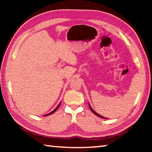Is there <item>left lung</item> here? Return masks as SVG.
I'll return each mask as SVG.
<instances>
[{
	"mask_svg": "<svg viewBox=\"0 0 152 152\" xmlns=\"http://www.w3.org/2000/svg\"><path fill=\"white\" fill-rule=\"evenodd\" d=\"M88 104H89V107H90V109H91V111L94 113V115H96V116H98V117H101V118H103V119H107V118H106V117H102V116H101V115H100L99 114H98V113H96V112H95L94 110L92 109V108L91 107V105H90V104L88 103Z\"/></svg>",
	"mask_w": 152,
	"mask_h": 152,
	"instance_id": "8db88e82",
	"label": "left lung"
}]
</instances>
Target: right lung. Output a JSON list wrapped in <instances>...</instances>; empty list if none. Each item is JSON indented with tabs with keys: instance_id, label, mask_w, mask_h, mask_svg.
I'll list each match as a JSON object with an SVG mask.
<instances>
[{
	"instance_id": "right-lung-1",
	"label": "right lung",
	"mask_w": 152,
	"mask_h": 152,
	"mask_svg": "<svg viewBox=\"0 0 152 152\" xmlns=\"http://www.w3.org/2000/svg\"><path fill=\"white\" fill-rule=\"evenodd\" d=\"M60 104H61V102H60V103H59V104L57 106V107L56 108V109L53 110H52V111H51V113H48V114H47V115H44V116H48V115H51L52 114V113H55L56 111V110H57L58 108H59V107H60Z\"/></svg>"
}]
</instances>
